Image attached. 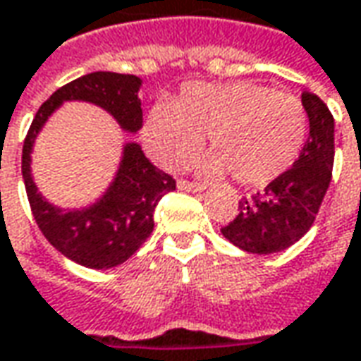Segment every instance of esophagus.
Wrapping results in <instances>:
<instances>
[{
	"mask_svg": "<svg viewBox=\"0 0 361 361\" xmlns=\"http://www.w3.org/2000/svg\"><path fill=\"white\" fill-rule=\"evenodd\" d=\"M178 188H180V190H185V192H204L205 190L204 183H197V181H188V180L178 181Z\"/></svg>",
	"mask_w": 361,
	"mask_h": 361,
	"instance_id": "esophagus-1",
	"label": "esophagus"
}]
</instances>
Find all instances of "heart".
I'll return each mask as SVG.
<instances>
[{"mask_svg":"<svg viewBox=\"0 0 361 361\" xmlns=\"http://www.w3.org/2000/svg\"><path fill=\"white\" fill-rule=\"evenodd\" d=\"M209 133L212 154L200 161L205 176L231 173L247 188L278 180L295 164L307 137L300 99L271 87L235 81H193L173 104H157L143 123V142L161 168L181 169Z\"/></svg>","mask_w":361,"mask_h":361,"instance_id":"obj_1","label":"heart"}]
</instances>
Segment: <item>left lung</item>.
I'll return each instance as SVG.
<instances>
[{
	"label": "left lung",
	"instance_id": "8db88e82",
	"mask_svg": "<svg viewBox=\"0 0 361 361\" xmlns=\"http://www.w3.org/2000/svg\"><path fill=\"white\" fill-rule=\"evenodd\" d=\"M310 137L292 168L264 192L243 197L221 233L250 254L281 252L304 238L316 221L334 168V116L316 94H302Z\"/></svg>",
	"mask_w": 361,
	"mask_h": 361
}]
</instances>
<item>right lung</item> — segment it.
<instances>
[{
  "label": "right lung",
  "instance_id": "add662e5",
  "mask_svg": "<svg viewBox=\"0 0 361 361\" xmlns=\"http://www.w3.org/2000/svg\"><path fill=\"white\" fill-rule=\"evenodd\" d=\"M140 87L142 80L130 73L94 71L81 75L44 102L25 135L21 173L33 219L45 240L80 266L107 269L130 259L154 231L157 202L176 190V180L143 156L140 143H126L118 173L107 192L90 207L61 209L49 204L33 183L30 168L33 143L57 107L75 99L104 107L121 130L135 133L143 123Z\"/></svg>",
  "mask_w": 361,
  "mask_h": 361
}]
</instances>
